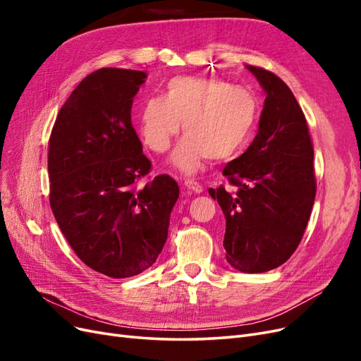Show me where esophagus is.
Listing matches in <instances>:
<instances>
[{
    "mask_svg": "<svg viewBox=\"0 0 361 361\" xmlns=\"http://www.w3.org/2000/svg\"><path fill=\"white\" fill-rule=\"evenodd\" d=\"M183 185H185V187H187L190 191H192V192H202V191H203L202 185H200L197 180H194V179H185V180H183Z\"/></svg>",
    "mask_w": 361,
    "mask_h": 361,
    "instance_id": "34e87169",
    "label": "esophagus"
}]
</instances>
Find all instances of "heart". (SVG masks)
<instances>
[{"label": "heart", "mask_w": 361, "mask_h": 361, "mask_svg": "<svg viewBox=\"0 0 361 361\" xmlns=\"http://www.w3.org/2000/svg\"><path fill=\"white\" fill-rule=\"evenodd\" d=\"M257 97L243 87L216 78L179 75L164 84L162 96H150L140 108V133L145 145L162 154L178 135L180 120L187 134L173 154V164L194 173L211 158L233 157L253 133Z\"/></svg>", "instance_id": "heart-1"}]
</instances>
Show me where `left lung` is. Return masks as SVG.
Returning <instances> with one entry per match:
<instances>
[{"mask_svg": "<svg viewBox=\"0 0 361 361\" xmlns=\"http://www.w3.org/2000/svg\"><path fill=\"white\" fill-rule=\"evenodd\" d=\"M248 71L267 92L259 130L244 154L223 170L209 194L226 216V259L243 272H265L293 255L316 195L313 143L305 116L286 82L264 68Z\"/></svg>", "mask_w": 361, "mask_h": 361, "instance_id": "obj_1", "label": "left lung"}]
</instances>
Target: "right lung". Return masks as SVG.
Masks as SVG:
<instances>
[{"instance_id":"add662e5","label":"right lung","mask_w":361,"mask_h":361,"mask_svg":"<svg viewBox=\"0 0 361 361\" xmlns=\"http://www.w3.org/2000/svg\"><path fill=\"white\" fill-rule=\"evenodd\" d=\"M146 73L102 68L63 104L48 145L49 204L87 267L113 279L155 264L179 197L169 174L149 179L152 162L130 122Z\"/></svg>"}]
</instances>
